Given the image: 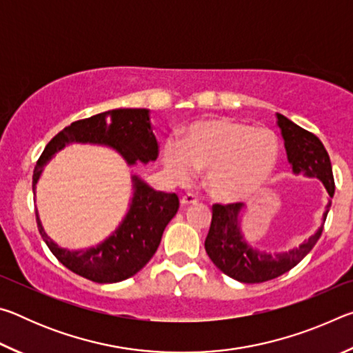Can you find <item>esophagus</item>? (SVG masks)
<instances>
[{"label":"esophagus","instance_id":"esophagus-1","mask_svg":"<svg viewBox=\"0 0 353 353\" xmlns=\"http://www.w3.org/2000/svg\"><path fill=\"white\" fill-rule=\"evenodd\" d=\"M181 202H182V205H191V204H196V202H198V196L193 194V193H187V194H183V196H182Z\"/></svg>","mask_w":353,"mask_h":353}]
</instances>
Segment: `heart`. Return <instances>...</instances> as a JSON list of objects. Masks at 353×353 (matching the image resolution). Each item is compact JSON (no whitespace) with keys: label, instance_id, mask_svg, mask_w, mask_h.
<instances>
[{"label":"heart","instance_id":"heart-1","mask_svg":"<svg viewBox=\"0 0 353 353\" xmlns=\"http://www.w3.org/2000/svg\"><path fill=\"white\" fill-rule=\"evenodd\" d=\"M280 146L276 134L230 118L201 119L183 130L181 145H163V163L174 181L187 183L205 172L207 188L224 202L261 193L276 171Z\"/></svg>","mask_w":353,"mask_h":353}]
</instances>
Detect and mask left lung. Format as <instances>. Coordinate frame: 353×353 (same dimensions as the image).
<instances>
[{"label":"left lung","mask_w":353,"mask_h":353,"mask_svg":"<svg viewBox=\"0 0 353 353\" xmlns=\"http://www.w3.org/2000/svg\"><path fill=\"white\" fill-rule=\"evenodd\" d=\"M277 124L282 130L286 155L292 171L303 172L310 177H318L325 185L330 198L334 194V179L330 157L322 141L314 134L297 126L288 118L277 113ZM241 202L213 204L212 224L205 238V250L210 260L225 276L243 283H263L292 270L321 238L322 229L297 249L286 254H266L250 249L238 229V213ZM327 218V212L324 214Z\"/></svg>","instance_id":"8db88e82"}]
</instances>
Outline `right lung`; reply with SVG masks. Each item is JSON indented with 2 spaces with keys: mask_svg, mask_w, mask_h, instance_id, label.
Instances as JSON below:
<instances>
[{
  "mask_svg": "<svg viewBox=\"0 0 353 353\" xmlns=\"http://www.w3.org/2000/svg\"><path fill=\"white\" fill-rule=\"evenodd\" d=\"M101 143L115 148L129 165L141 160H155L159 143L152 134L146 109H115L90 118L77 119L52 137L37 160L32 174L35 190L40 172L48 160L67 143ZM135 181V194L126 219L109 240L85 250L61 249L41 229L35 213L37 227L52 255L71 272L97 283H115L135 276L157 250L163 230L179 210L174 193H163L149 188L145 182Z\"/></svg>",
  "mask_w": 353,
  "mask_h": 353,
  "instance_id": "1",
  "label": "right lung"
}]
</instances>
